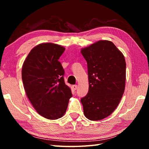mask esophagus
I'll use <instances>...</instances> for the list:
<instances>
[{"label":"esophagus","mask_w":149,"mask_h":149,"mask_svg":"<svg viewBox=\"0 0 149 149\" xmlns=\"http://www.w3.org/2000/svg\"><path fill=\"white\" fill-rule=\"evenodd\" d=\"M72 88L74 90H76L77 88V85H73L72 86Z\"/></svg>","instance_id":"34e87169"}]
</instances>
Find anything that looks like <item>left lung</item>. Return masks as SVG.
I'll return each instance as SVG.
<instances>
[{"label":"left lung","mask_w":149,"mask_h":149,"mask_svg":"<svg viewBox=\"0 0 149 149\" xmlns=\"http://www.w3.org/2000/svg\"><path fill=\"white\" fill-rule=\"evenodd\" d=\"M81 54L87 62L89 80L88 93L81 99L84 114L90 120H100L115 111L124 92V56L107 40L82 49Z\"/></svg>","instance_id":"left-lung-1"}]
</instances>
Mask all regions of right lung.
I'll use <instances>...</instances> for the list:
<instances>
[{
    "label": "right lung",
    "instance_id": "right-lung-1",
    "mask_svg": "<svg viewBox=\"0 0 149 149\" xmlns=\"http://www.w3.org/2000/svg\"><path fill=\"white\" fill-rule=\"evenodd\" d=\"M65 50L54 43L39 44L31 50L22 66V81L28 99L38 114L47 119L62 117L72 96L59 61Z\"/></svg>",
    "mask_w": 149,
    "mask_h": 149
}]
</instances>
